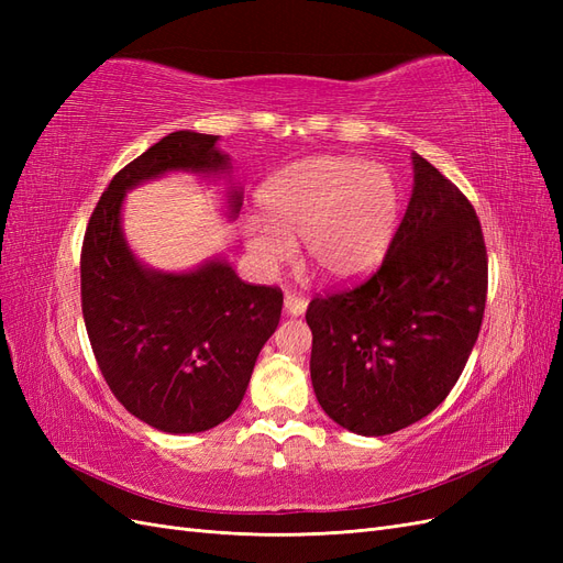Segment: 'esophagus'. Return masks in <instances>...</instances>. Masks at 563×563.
I'll use <instances>...</instances> for the list:
<instances>
[{"mask_svg":"<svg viewBox=\"0 0 563 563\" xmlns=\"http://www.w3.org/2000/svg\"><path fill=\"white\" fill-rule=\"evenodd\" d=\"M284 308H286L288 314L298 317V314H302L305 310H308V300H305V296H300V294H296V291H286V296H284Z\"/></svg>","mask_w":563,"mask_h":563,"instance_id":"1","label":"esophagus"}]
</instances>
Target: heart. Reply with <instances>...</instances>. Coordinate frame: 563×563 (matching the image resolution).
Wrapping results in <instances>:
<instances>
[{
    "label": "heart",
    "mask_w": 563,
    "mask_h": 563,
    "mask_svg": "<svg viewBox=\"0 0 563 563\" xmlns=\"http://www.w3.org/2000/svg\"><path fill=\"white\" fill-rule=\"evenodd\" d=\"M263 223L246 228L251 258L279 267L300 240L302 261L329 282L376 269L395 240L401 211L391 168L356 157H312L282 168L258 192Z\"/></svg>",
    "instance_id": "obj_1"
}]
</instances>
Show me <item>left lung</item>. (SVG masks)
Wrapping results in <instances>:
<instances>
[{
  "mask_svg": "<svg viewBox=\"0 0 563 563\" xmlns=\"http://www.w3.org/2000/svg\"><path fill=\"white\" fill-rule=\"evenodd\" d=\"M408 209L380 267L314 296L310 376L345 430L383 437L449 397L482 329L488 255L470 199L420 155Z\"/></svg>",
  "mask_w": 563,
  "mask_h": 563,
  "instance_id": "left-lung-1",
  "label": "left lung"
}]
</instances>
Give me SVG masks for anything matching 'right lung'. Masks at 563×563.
Listing matches in <instances>:
<instances>
[{
	"instance_id": "add662e5",
	"label": "right lung",
	"mask_w": 563,
	"mask_h": 563,
	"mask_svg": "<svg viewBox=\"0 0 563 563\" xmlns=\"http://www.w3.org/2000/svg\"><path fill=\"white\" fill-rule=\"evenodd\" d=\"M218 135L176 131L119 172L100 195L81 244V312L100 373L129 413L162 432H203L242 404L258 352L275 333L284 294L225 263L190 275L133 258L119 209L129 187L166 172H220ZM242 197L232 195V216Z\"/></svg>"
}]
</instances>
